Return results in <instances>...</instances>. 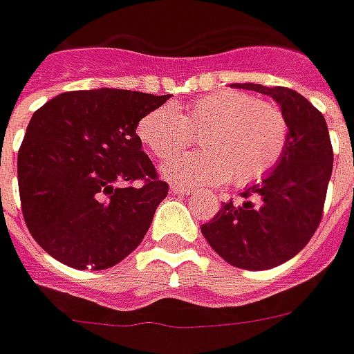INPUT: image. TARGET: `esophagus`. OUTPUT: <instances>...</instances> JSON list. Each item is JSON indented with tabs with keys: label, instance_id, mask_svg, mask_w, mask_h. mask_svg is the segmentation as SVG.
<instances>
[{
	"label": "esophagus",
	"instance_id": "34e87169",
	"mask_svg": "<svg viewBox=\"0 0 354 354\" xmlns=\"http://www.w3.org/2000/svg\"><path fill=\"white\" fill-rule=\"evenodd\" d=\"M171 192H174L175 196H192L194 190H192V188L179 187V185H174V187H171Z\"/></svg>",
	"mask_w": 354,
	"mask_h": 354
}]
</instances>
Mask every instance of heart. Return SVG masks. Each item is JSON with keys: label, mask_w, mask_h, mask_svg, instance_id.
Masks as SVG:
<instances>
[{"label": "heart", "mask_w": 354, "mask_h": 354, "mask_svg": "<svg viewBox=\"0 0 354 354\" xmlns=\"http://www.w3.org/2000/svg\"><path fill=\"white\" fill-rule=\"evenodd\" d=\"M140 142L156 158L173 156L200 136L204 149L162 164L166 179L187 187H237L261 180L288 149L289 127L276 106L235 89L209 93L185 111L155 108L136 127Z\"/></svg>", "instance_id": "b5f03b06"}]
</instances>
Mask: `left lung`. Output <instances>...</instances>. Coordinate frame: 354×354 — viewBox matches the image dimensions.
<instances>
[{
  "instance_id": "1",
  "label": "left lung",
  "mask_w": 354,
  "mask_h": 354,
  "mask_svg": "<svg viewBox=\"0 0 354 354\" xmlns=\"http://www.w3.org/2000/svg\"><path fill=\"white\" fill-rule=\"evenodd\" d=\"M231 87L272 97L288 121V149L270 174L244 188L243 201L222 203L201 233L233 267L267 270L297 256L317 230L334 153L325 117L300 93L261 84Z\"/></svg>"
}]
</instances>
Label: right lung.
Listing matches in <instances>:
<instances>
[{"label":"right lung","instance_id":"obj_1","mask_svg":"<svg viewBox=\"0 0 354 354\" xmlns=\"http://www.w3.org/2000/svg\"><path fill=\"white\" fill-rule=\"evenodd\" d=\"M169 95L61 93L33 113L18 151V190L31 237L78 270H104L143 241L167 185L136 127ZM143 180L142 187H129Z\"/></svg>","mask_w":354,"mask_h":354}]
</instances>
